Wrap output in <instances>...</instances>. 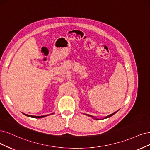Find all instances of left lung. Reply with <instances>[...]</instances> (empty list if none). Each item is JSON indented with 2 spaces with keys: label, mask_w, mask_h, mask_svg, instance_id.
<instances>
[{
  "label": "left lung",
  "mask_w": 150,
  "mask_h": 150,
  "mask_svg": "<svg viewBox=\"0 0 150 150\" xmlns=\"http://www.w3.org/2000/svg\"><path fill=\"white\" fill-rule=\"evenodd\" d=\"M118 111H119V110H118V111H117V112H114V113H112V114H110V115H107V117H105V118H103V119H105V118H110V117H112V116H113V115H115L116 113L118 112ZM85 115H87V116H88V117H91V118H94V119H95V120H101V119H99V118H96V117H93V116H92V115H88V114H85Z\"/></svg>",
  "instance_id": "obj_1"
}]
</instances>
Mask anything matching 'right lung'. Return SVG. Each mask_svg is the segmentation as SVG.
I'll return each instance as SVG.
<instances>
[{
  "mask_svg": "<svg viewBox=\"0 0 150 150\" xmlns=\"http://www.w3.org/2000/svg\"><path fill=\"white\" fill-rule=\"evenodd\" d=\"M24 115H25V116H27V117H31V118H43V117H47V116H49L50 115H53L54 114V113H52L51 114H49V115H42V116H33V115H27V114H25L23 113Z\"/></svg>",
  "mask_w": 150,
  "mask_h": 150,
  "instance_id": "1",
  "label": "right lung"
}]
</instances>
